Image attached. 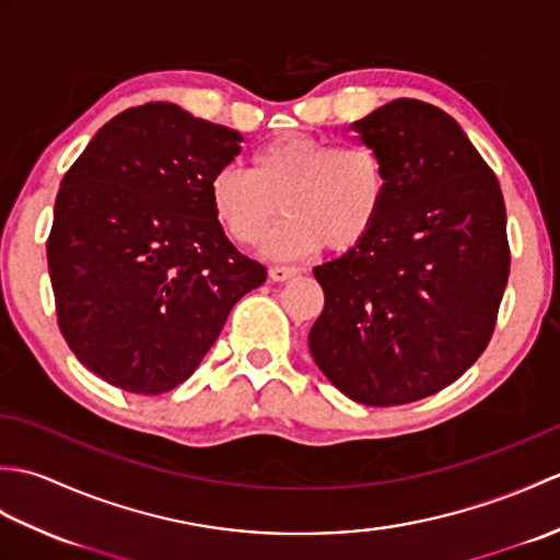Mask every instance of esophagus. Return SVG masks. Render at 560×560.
<instances>
[{"mask_svg": "<svg viewBox=\"0 0 560 560\" xmlns=\"http://www.w3.org/2000/svg\"><path fill=\"white\" fill-rule=\"evenodd\" d=\"M295 273H299V269L295 267H269V279L271 281H289V279H293Z\"/></svg>", "mask_w": 560, "mask_h": 560, "instance_id": "34e87169", "label": "esophagus"}]
</instances>
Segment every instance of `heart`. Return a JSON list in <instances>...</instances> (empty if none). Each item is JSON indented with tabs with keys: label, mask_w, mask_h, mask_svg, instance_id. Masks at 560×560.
<instances>
[{
	"label": "heart",
	"mask_w": 560,
	"mask_h": 560,
	"mask_svg": "<svg viewBox=\"0 0 560 560\" xmlns=\"http://www.w3.org/2000/svg\"><path fill=\"white\" fill-rule=\"evenodd\" d=\"M385 161L359 141L335 144L311 135L273 137L249 156V171H219L209 183L217 221L235 243H261L271 259H299L327 245L343 253L363 243L385 209Z\"/></svg>",
	"instance_id": "b5f03b06"
}]
</instances>
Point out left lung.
I'll use <instances>...</instances> for the list:
<instances>
[{"label": "left lung", "instance_id": "1", "mask_svg": "<svg viewBox=\"0 0 560 560\" xmlns=\"http://www.w3.org/2000/svg\"><path fill=\"white\" fill-rule=\"evenodd\" d=\"M351 129L383 156L389 192L371 235L313 269L325 311L307 343L349 399L392 407L452 385L489 347L510 273L505 201L431 103L389 101Z\"/></svg>", "mask_w": 560, "mask_h": 560}]
</instances>
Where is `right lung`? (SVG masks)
<instances>
[{
  "label": "right lung",
  "mask_w": 560,
  "mask_h": 560,
  "mask_svg": "<svg viewBox=\"0 0 560 560\" xmlns=\"http://www.w3.org/2000/svg\"><path fill=\"white\" fill-rule=\"evenodd\" d=\"M241 132L147 103L103 125L62 177L47 237L59 329L105 383L161 395L195 373L267 269L237 253L209 183Z\"/></svg>",
  "instance_id": "obj_1"
}]
</instances>
